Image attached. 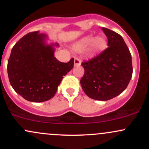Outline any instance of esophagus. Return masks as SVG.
I'll return each instance as SVG.
<instances>
[{
	"instance_id": "1",
	"label": "esophagus",
	"mask_w": 149,
	"mask_h": 149,
	"mask_svg": "<svg viewBox=\"0 0 149 149\" xmlns=\"http://www.w3.org/2000/svg\"><path fill=\"white\" fill-rule=\"evenodd\" d=\"M80 65V60L78 58H75L74 59V66H78Z\"/></svg>"
}]
</instances>
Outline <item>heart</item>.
<instances>
[{"label": "heart", "mask_w": 149, "mask_h": 149, "mask_svg": "<svg viewBox=\"0 0 149 149\" xmlns=\"http://www.w3.org/2000/svg\"><path fill=\"white\" fill-rule=\"evenodd\" d=\"M107 38L103 36L95 37L87 36L75 42L73 48L76 51H84L88 49L89 54L96 55L103 52L107 47Z\"/></svg>", "instance_id": "b5f03b06"}]
</instances>
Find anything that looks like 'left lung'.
<instances>
[{"label": "left lung", "instance_id": "left-lung-1", "mask_svg": "<svg viewBox=\"0 0 149 149\" xmlns=\"http://www.w3.org/2000/svg\"><path fill=\"white\" fill-rule=\"evenodd\" d=\"M109 47L91 60L82 63L85 69L80 85L85 93L95 100L114 98L125 90L132 76V56L123 38L107 28Z\"/></svg>", "mask_w": 149, "mask_h": 149}]
</instances>
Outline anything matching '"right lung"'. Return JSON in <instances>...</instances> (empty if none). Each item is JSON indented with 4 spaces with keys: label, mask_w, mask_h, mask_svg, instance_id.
Wrapping results in <instances>:
<instances>
[{
    "label": "right lung",
    "mask_w": 149,
    "mask_h": 149,
    "mask_svg": "<svg viewBox=\"0 0 149 149\" xmlns=\"http://www.w3.org/2000/svg\"><path fill=\"white\" fill-rule=\"evenodd\" d=\"M39 31L23 36L13 47L8 74L13 88L26 100L42 102L54 96L64 76L73 67L74 59L63 63L54 57L57 42Z\"/></svg>",
    "instance_id": "obj_1"
}]
</instances>
